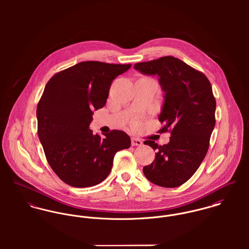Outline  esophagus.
<instances>
[{"label": "esophagus", "mask_w": 249, "mask_h": 249, "mask_svg": "<svg viewBox=\"0 0 249 249\" xmlns=\"http://www.w3.org/2000/svg\"><path fill=\"white\" fill-rule=\"evenodd\" d=\"M142 143V142L140 139H137V138H132V139H131V144H132L133 146H139V145H141Z\"/></svg>", "instance_id": "esophagus-1"}]
</instances>
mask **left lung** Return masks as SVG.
Returning <instances> with one entry per match:
<instances>
[{
    "label": "left lung",
    "mask_w": 249,
    "mask_h": 249,
    "mask_svg": "<svg viewBox=\"0 0 249 249\" xmlns=\"http://www.w3.org/2000/svg\"><path fill=\"white\" fill-rule=\"evenodd\" d=\"M134 68L159 76L165 92L159 116L164 125L159 132L171 133L167 144L143 142L156 150L154 161L143 167V175L155 185L178 187L194 176L208 151L215 124L212 85L203 72L170 55L136 63Z\"/></svg>",
    "instance_id": "left-lung-1"
}]
</instances>
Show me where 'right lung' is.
<instances>
[{
  "mask_svg": "<svg viewBox=\"0 0 249 249\" xmlns=\"http://www.w3.org/2000/svg\"><path fill=\"white\" fill-rule=\"evenodd\" d=\"M131 64L83 61L56 72L37 105V132L47 161L63 182L92 187L109 176L117 151L130 137L111 130L102 138L89 129L93 110L106 106L112 81Z\"/></svg>",
  "mask_w": 249,
  "mask_h": 249,
  "instance_id": "add662e5",
  "label": "right lung"
}]
</instances>
